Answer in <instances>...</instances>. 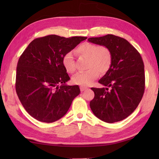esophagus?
<instances>
[{
    "label": "esophagus",
    "instance_id": "34e87169",
    "mask_svg": "<svg viewBox=\"0 0 159 159\" xmlns=\"http://www.w3.org/2000/svg\"><path fill=\"white\" fill-rule=\"evenodd\" d=\"M87 89V87H83V86L80 87V91H81V92H83V91L86 90Z\"/></svg>",
    "mask_w": 159,
    "mask_h": 159
}]
</instances>
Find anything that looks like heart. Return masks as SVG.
<instances>
[{
	"instance_id": "1",
	"label": "heart",
	"mask_w": 159,
	"mask_h": 159,
	"mask_svg": "<svg viewBox=\"0 0 159 159\" xmlns=\"http://www.w3.org/2000/svg\"><path fill=\"white\" fill-rule=\"evenodd\" d=\"M75 52L80 57L87 59L85 72L77 73L72 77V82L79 85H88L100 74L106 73L111 67L113 55L109 48L105 46H96L91 43H83L78 46ZM63 65L67 72L76 70L72 54L68 52L63 58Z\"/></svg>"
}]
</instances>
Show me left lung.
<instances>
[{
    "mask_svg": "<svg viewBox=\"0 0 159 159\" xmlns=\"http://www.w3.org/2000/svg\"><path fill=\"white\" fill-rule=\"evenodd\" d=\"M87 40L107 46L113 55L111 67L98 81L105 87L92 88L95 96L89 104L91 109L105 122L123 120L136 109L143 95L145 73L142 58L133 46L120 37L109 34Z\"/></svg>",
    "mask_w": 159,
    "mask_h": 159,
    "instance_id": "8db88e82",
    "label": "left lung"
}]
</instances>
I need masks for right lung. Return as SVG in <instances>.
<instances>
[{"label": "right lung", "instance_id": "obj_1", "mask_svg": "<svg viewBox=\"0 0 159 159\" xmlns=\"http://www.w3.org/2000/svg\"><path fill=\"white\" fill-rule=\"evenodd\" d=\"M86 39L56 35L36 38L20 57L16 91L25 110L37 120L52 123L59 120L80 93L79 86L66 84L70 78L62 61Z\"/></svg>", "mask_w": 159, "mask_h": 159}]
</instances>
